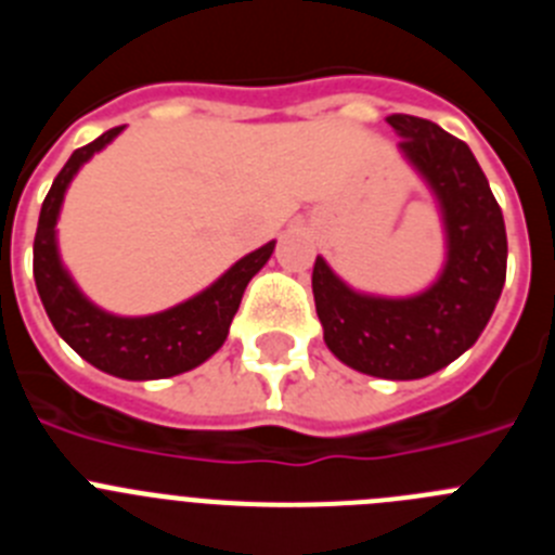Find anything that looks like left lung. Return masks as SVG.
Wrapping results in <instances>:
<instances>
[{
	"instance_id": "8db88e82",
	"label": "left lung",
	"mask_w": 555,
	"mask_h": 555,
	"mask_svg": "<svg viewBox=\"0 0 555 555\" xmlns=\"http://www.w3.org/2000/svg\"><path fill=\"white\" fill-rule=\"evenodd\" d=\"M386 121L400 135V158L439 210L442 269L423 292L386 297L352 288L317 255L311 286L325 345L341 364L386 380H416L453 364L487 327L506 283V224L464 141L405 113Z\"/></svg>"
}]
</instances>
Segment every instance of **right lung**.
Wrapping results in <instances>:
<instances>
[{
	"mask_svg": "<svg viewBox=\"0 0 555 555\" xmlns=\"http://www.w3.org/2000/svg\"><path fill=\"white\" fill-rule=\"evenodd\" d=\"M125 127H113L100 139L72 152L61 169L38 217L36 244H33V274L36 288L47 308L49 322L57 336L96 370L121 380H160L183 375L205 364L230 333L244 288L272 258L274 242L253 249L233 263L217 281L189 300L146 317H121L88 300L72 272L66 269L57 247V219L63 199L77 178V171L105 150Z\"/></svg>",
	"mask_w": 555,
	"mask_h": 555,
	"instance_id": "1",
	"label": "right lung"
}]
</instances>
